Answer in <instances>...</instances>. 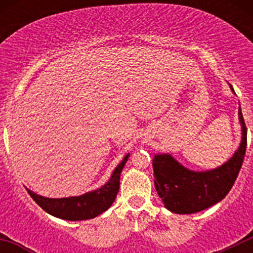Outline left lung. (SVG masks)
I'll return each mask as SVG.
<instances>
[{"instance_id":"8db88e82","label":"left lung","mask_w":253,"mask_h":253,"mask_svg":"<svg viewBox=\"0 0 253 253\" xmlns=\"http://www.w3.org/2000/svg\"><path fill=\"white\" fill-rule=\"evenodd\" d=\"M232 92L233 87L229 84ZM241 123L240 147L227 162L208 171H193L182 166L169 153L154 154V186L165 208L176 214H194L208 209L225 198L233 186L242 167L247 147V129L242 111L238 110Z\"/></svg>"}]
</instances>
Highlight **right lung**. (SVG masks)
Segmentation results:
<instances>
[{"mask_svg":"<svg viewBox=\"0 0 253 253\" xmlns=\"http://www.w3.org/2000/svg\"><path fill=\"white\" fill-rule=\"evenodd\" d=\"M129 156H130L129 153L126 154L122 162L115 167L106 184L102 185L99 189L88 191L84 195L51 199L38 195L29 189L26 190H28L29 195L34 199V202L50 215L64 219V220H72V222L92 219L106 211L113 205L116 194L119 191L120 173H122Z\"/></svg>","mask_w":253,"mask_h":253,"instance_id":"right-lung-1","label":"right lung"}]
</instances>
